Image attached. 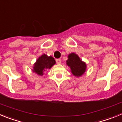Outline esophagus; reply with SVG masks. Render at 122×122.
Wrapping results in <instances>:
<instances>
[{
    "label": "esophagus",
    "mask_w": 122,
    "mask_h": 122,
    "mask_svg": "<svg viewBox=\"0 0 122 122\" xmlns=\"http://www.w3.org/2000/svg\"><path fill=\"white\" fill-rule=\"evenodd\" d=\"M56 62H57V64H60V63H61V60H60V59H56Z\"/></svg>",
    "instance_id": "esophagus-1"
}]
</instances>
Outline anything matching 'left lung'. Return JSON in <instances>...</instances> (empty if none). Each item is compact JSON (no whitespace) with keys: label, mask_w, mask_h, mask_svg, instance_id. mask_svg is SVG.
Returning a JSON list of instances; mask_svg holds the SVG:
<instances>
[{"label":"left lung","mask_w":122,"mask_h":122,"mask_svg":"<svg viewBox=\"0 0 122 122\" xmlns=\"http://www.w3.org/2000/svg\"><path fill=\"white\" fill-rule=\"evenodd\" d=\"M66 65L70 67L73 76L76 77L82 76L87 70L86 63L82 60L78 55L74 52L68 56V60L66 61Z\"/></svg>","instance_id":"obj_1"}]
</instances>
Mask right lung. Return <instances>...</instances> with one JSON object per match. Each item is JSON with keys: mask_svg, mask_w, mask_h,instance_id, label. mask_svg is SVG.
Wrapping results in <instances>:
<instances>
[{"mask_svg": "<svg viewBox=\"0 0 122 122\" xmlns=\"http://www.w3.org/2000/svg\"><path fill=\"white\" fill-rule=\"evenodd\" d=\"M56 64V60L52 56H48L45 54L39 57L33 64V72L38 76H42L47 70H49Z\"/></svg>", "mask_w": 122, "mask_h": 122, "instance_id": "1", "label": "right lung"}]
</instances>
